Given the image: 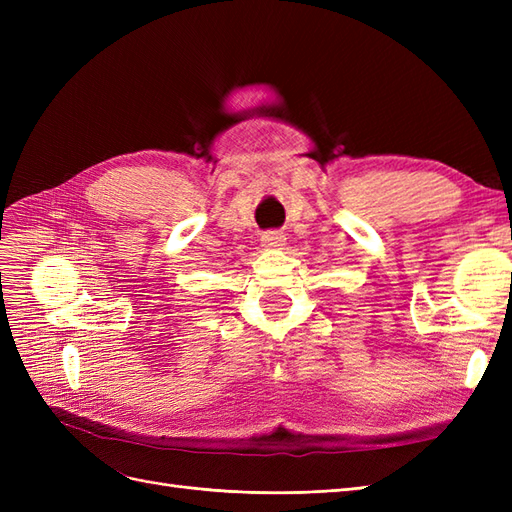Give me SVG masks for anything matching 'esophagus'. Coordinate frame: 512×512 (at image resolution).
Listing matches in <instances>:
<instances>
[{"mask_svg":"<svg viewBox=\"0 0 512 512\" xmlns=\"http://www.w3.org/2000/svg\"><path fill=\"white\" fill-rule=\"evenodd\" d=\"M284 235L282 232H277V230H271V232H265V235H262V245L265 247H282L284 245Z\"/></svg>","mask_w":512,"mask_h":512,"instance_id":"obj_1","label":"esophagus"}]
</instances>
